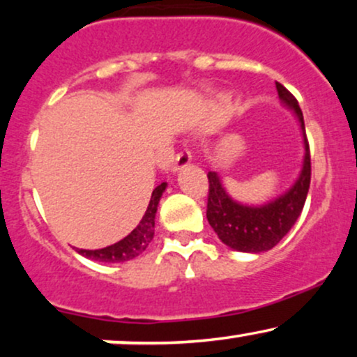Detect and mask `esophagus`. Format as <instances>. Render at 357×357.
I'll return each mask as SVG.
<instances>
[{
	"instance_id": "1",
	"label": "esophagus",
	"mask_w": 357,
	"mask_h": 357,
	"mask_svg": "<svg viewBox=\"0 0 357 357\" xmlns=\"http://www.w3.org/2000/svg\"><path fill=\"white\" fill-rule=\"evenodd\" d=\"M191 162V154L190 151H181V153H178L174 159V171H179V169H184L186 166H190Z\"/></svg>"
}]
</instances>
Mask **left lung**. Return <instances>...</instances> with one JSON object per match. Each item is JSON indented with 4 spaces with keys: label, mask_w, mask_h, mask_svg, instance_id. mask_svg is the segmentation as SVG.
<instances>
[{
    "label": "left lung",
    "mask_w": 357,
    "mask_h": 357,
    "mask_svg": "<svg viewBox=\"0 0 357 357\" xmlns=\"http://www.w3.org/2000/svg\"><path fill=\"white\" fill-rule=\"evenodd\" d=\"M275 87L282 104L292 110L294 116L297 117L304 137V161L296 183L272 202L252 206V204L235 202L225 190L218 173L215 171L208 173V181H210L206 210L208 223L211 225L218 238L236 252L261 253L275 247L296 225L309 192L310 153L305 137L304 116L296 97L278 82Z\"/></svg>",
    "instance_id": "obj_1"
}]
</instances>
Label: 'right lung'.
Returning a JSON list of instances; mask_svg holds the SVG:
<instances>
[{"mask_svg":"<svg viewBox=\"0 0 357 357\" xmlns=\"http://www.w3.org/2000/svg\"><path fill=\"white\" fill-rule=\"evenodd\" d=\"M166 186H167L166 183H161L153 191L151 202L147 204V210L144 211V215L141 216V221H139L137 227L134 228L126 238H122L121 241H117V243L110 245V247H105V248L79 250L80 255L87 257L90 260L102 261V264H119V261L132 260V258L141 255L154 236L155 211H158L159 199H161Z\"/></svg>","mask_w":357,"mask_h":357,"instance_id":"obj_1","label":"right lung"}]
</instances>
